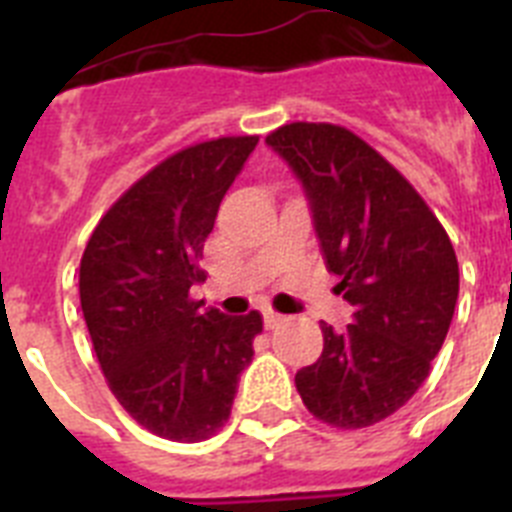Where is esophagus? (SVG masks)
Returning a JSON list of instances; mask_svg holds the SVG:
<instances>
[{"label":"esophagus","instance_id":"esophagus-1","mask_svg":"<svg viewBox=\"0 0 512 512\" xmlns=\"http://www.w3.org/2000/svg\"><path fill=\"white\" fill-rule=\"evenodd\" d=\"M284 323V315H279V312H274V310H264V325L269 330H274V328H279V325Z\"/></svg>","mask_w":512,"mask_h":512}]
</instances>
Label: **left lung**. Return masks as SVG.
I'll return each instance as SVG.
<instances>
[{"label":"left lung","instance_id":"obj_1","mask_svg":"<svg viewBox=\"0 0 512 512\" xmlns=\"http://www.w3.org/2000/svg\"><path fill=\"white\" fill-rule=\"evenodd\" d=\"M266 143L305 187L325 266L354 305V325H320L323 354L297 372V392L323 423L366 428L431 372L459 297L454 246L413 184L351 130L289 122Z\"/></svg>","mask_w":512,"mask_h":512}]
</instances>
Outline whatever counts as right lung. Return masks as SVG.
Returning a JSON list of instances; mask_svg holds the SVG:
<instances>
[{"label": "right lung", "mask_w": 512, "mask_h": 512, "mask_svg": "<svg viewBox=\"0 0 512 512\" xmlns=\"http://www.w3.org/2000/svg\"><path fill=\"white\" fill-rule=\"evenodd\" d=\"M259 135L194 143L104 212L79 266L81 312L94 354L125 413L153 436L194 443L230 418L256 310L228 318L189 297L205 282L202 248Z\"/></svg>", "instance_id": "add662e5"}]
</instances>
